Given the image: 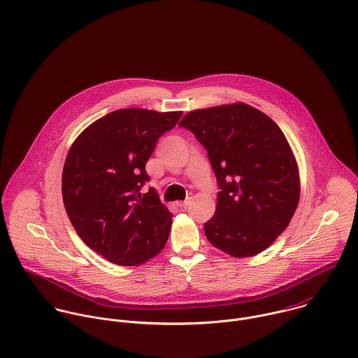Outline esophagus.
Returning <instances> with one entry per match:
<instances>
[{
  "mask_svg": "<svg viewBox=\"0 0 358 358\" xmlns=\"http://www.w3.org/2000/svg\"><path fill=\"white\" fill-rule=\"evenodd\" d=\"M192 199H193V196L189 194L186 200H183V201H176V206H178V207H187V206L192 203Z\"/></svg>",
  "mask_w": 358,
  "mask_h": 358,
  "instance_id": "1",
  "label": "esophagus"
}]
</instances>
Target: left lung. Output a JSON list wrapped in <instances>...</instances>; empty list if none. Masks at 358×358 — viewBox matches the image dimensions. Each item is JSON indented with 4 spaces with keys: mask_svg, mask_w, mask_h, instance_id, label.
Here are the masks:
<instances>
[{
    "mask_svg": "<svg viewBox=\"0 0 358 358\" xmlns=\"http://www.w3.org/2000/svg\"><path fill=\"white\" fill-rule=\"evenodd\" d=\"M179 126L206 148L217 178L207 239L234 257L263 252L288 227L299 201V173L280 127L260 110L222 105L187 113Z\"/></svg>",
    "mask_w": 358,
    "mask_h": 358,
    "instance_id": "obj_1",
    "label": "left lung"
}]
</instances>
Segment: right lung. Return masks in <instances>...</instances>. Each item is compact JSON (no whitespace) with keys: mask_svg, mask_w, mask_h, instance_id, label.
Instances as JSON below:
<instances>
[{"mask_svg":"<svg viewBox=\"0 0 358 358\" xmlns=\"http://www.w3.org/2000/svg\"><path fill=\"white\" fill-rule=\"evenodd\" d=\"M182 112L115 110L88 126L71 145L63 169V201L80 238L120 266L158 255L169 236L171 211L151 187L145 164L158 138Z\"/></svg>","mask_w":358,"mask_h":358,"instance_id":"add662e5","label":"right lung"}]
</instances>
